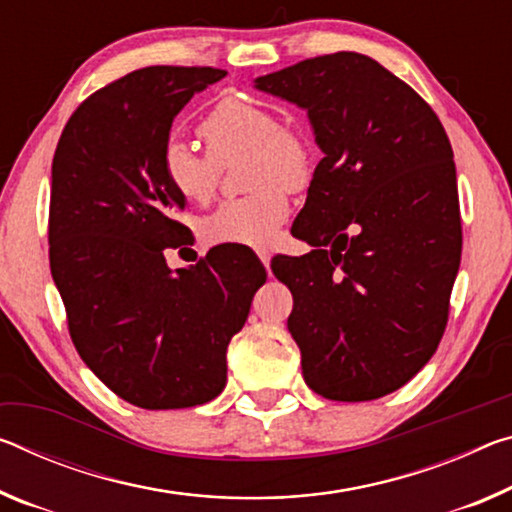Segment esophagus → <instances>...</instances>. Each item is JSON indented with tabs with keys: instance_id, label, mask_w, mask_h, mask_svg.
<instances>
[{
	"instance_id": "1",
	"label": "esophagus",
	"mask_w": 512,
	"mask_h": 512,
	"mask_svg": "<svg viewBox=\"0 0 512 512\" xmlns=\"http://www.w3.org/2000/svg\"><path fill=\"white\" fill-rule=\"evenodd\" d=\"M257 257H259V262H262L264 266H266V269H269V264H271V253H269V250H257Z\"/></svg>"
}]
</instances>
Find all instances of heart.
Here are the masks:
<instances>
[{"instance_id":"heart-1","label":"heart","mask_w":512,"mask_h":512,"mask_svg":"<svg viewBox=\"0 0 512 512\" xmlns=\"http://www.w3.org/2000/svg\"><path fill=\"white\" fill-rule=\"evenodd\" d=\"M200 136L209 154H200L182 139L161 148V173L177 196L193 205L214 198L221 170L232 154L248 152V196L223 202L202 221L209 243L269 246L289 214V191L305 189L312 180L314 152L307 134L280 123L278 113L246 97H225L202 118Z\"/></svg>"}]
</instances>
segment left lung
Listing matches in <instances>:
<instances>
[{
	"label": "left lung",
	"mask_w": 512,
	"mask_h": 512,
	"mask_svg": "<svg viewBox=\"0 0 512 512\" xmlns=\"http://www.w3.org/2000/svg\"><path fill=\"white\" fill-rule=\"evenodd\" d=\"M307 109L323 159L291 232L314 246L275 257L303 378L330 401H373L433 358L449 321L462 227L453 150L437 113L358 52L257 77Z\"/></svg>",
	"instance_id": "1"
}]
</instances>
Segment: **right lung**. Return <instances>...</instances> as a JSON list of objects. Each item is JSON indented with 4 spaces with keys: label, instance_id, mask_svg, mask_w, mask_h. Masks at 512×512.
<instances>
[{
    "label": "right lung",
    "instance_id": "1",
    "mask_svg": "<svg viewBox=\"0 0 512 512\" xmlns=\"http://www.w3.org/2000/svg\"><path fill=\"white\" fill-rule=\"evenodd\" d=\"M218 68L150 66L88 95L52 161L50 269L81 360L145 410L193 408L223 392L225 351L266 271L250 250L216 246L170 271L189 243L184 198L161 173L173 118Z\"/></svg>",
    "mask_w": 512,
    "mask_h": 512
}]
</instances>
